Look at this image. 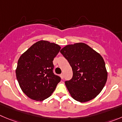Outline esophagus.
<instances>
[{
  "label": "esophagus",
  "mask_w": 122,
  "mask_h": 122,
  "mask_svg": "<svg viewBox=\"0 0 122 122\" xmlns=\"http://www.w3.org/2000/svg\"><path fill=\"white\" fill-rule=\"evenodd\" d=\"M60 76H61V79H63V78H64V75H63V74H61V75H60Z\"/></svg>",
  "instance_id": "1"
}]
</instances>
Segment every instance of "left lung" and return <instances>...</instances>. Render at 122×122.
<instances>
[{
	"instance_id": "8db88e82",
	"label": "left lung",
	"mask_w": 122,
	"mask_h": 122,
	"mask_svg": "<svg viewBox=\"0 0 122 122\" xmlns=\"http://www.w3.org/2000/svg\"><path fill=\"white\" fill-rule=\"evenodd\" d=\"M60 52L72 69V78L65 82L71 97L80 102L95 98L107 80V71L102 56L83 43L66 46Z\"/></svg>"
}]
</instances>
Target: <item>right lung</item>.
Returning <instances> with one entry per match:
<instances>
[{"mask_svg": "<svg viewBox=\"0 0 122 122\" xmlns=\"http://www.w3.org/2000/svg\"><path fill=\"white\" fill-rule=\"evenodd\" d=\"M58 44L41 40L34 43L18 60L15 73L21 90L36 101L50 97L61 78L53 72V60L60 51Z\"/></svg>", "mask_w": 122, "mask_h": 122, "instance_id": "add662e5", "label": "right lung"}]
</instances>
